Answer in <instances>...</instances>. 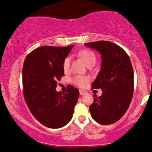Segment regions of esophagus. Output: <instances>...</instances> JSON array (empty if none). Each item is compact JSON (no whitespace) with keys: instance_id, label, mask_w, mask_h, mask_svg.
Returning a JSON list of instances; mask_svg holds the SVG:
<instances>
[{"instance_id":"1","label":"esophagus","mask_w":152,"mask_h":152,"mask_svg":"<svg viewBox=\"0 0 152 152\" xmlns=\"http://www.w3.org/2000/svg\"><path fill=\"white\" fill-rule=\"evenodd\" d=\"M79 93H80V95H85V94L86 93V91H84V90H79Z\"/></svg>"}]
</instances>
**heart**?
<instances>
[{
	"label": "heart",
	"instance_id": "1",
	"mask_svg": "<svg viewBox=\"0 0 152 152\" xmlns=\"http://www.w3.org/2000/svg\"><path fill=\"white\" fill-rule=\"evenodd\" d=\"M78 56L80 58H81L83 62L86 63L87 66H89L90 64H95L96 63V56L95 53L90 50H82L78 53ZM71 59L70 57H66L64 59V62L62 64L63 70L65 73L69 72L70 70V65H71ZM89 80V78L86 76H76L72 78V82L75 85L78 86V87L83 88L86 86Z\"/></svg>",
	"mask_w": 152,
	"mask_h": 152
}]
</instances>
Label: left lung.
I'll list each match as a JSON object with an SVG mask.
<instances>
[{"label":"left lung","mask_w":152,"mask_h":152,"mask_svg":"<svg viewBox=\"0 0 152 152\" xmlns=\"http://www.w3.org/2000/svg\"><path fill=\"white\" fill-rule=\"evenodd\" d=\"M84 45L102 55L101 69L91 88H100L103 93L99 97L93 96L90 114L101 125L114 124L128 110L133 95L134 74L129 56L122 48L110 41Z\"/></svg>","instance_id":"left-lung-1"}]
</instances>
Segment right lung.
I'll return each mask as SVG.
<instances>
[{
	"label": "right lung",
	"instance_id": "1",
	"mask_svg": "<svg viewBox=\"0 0 152 152\" xmlns=\"http://www.w3.org/2000/svg\"><path fill=\"white\" fill-rule=\"evenodd\" d=\"M73 47L41 46L31 52L23 64L24 99L36 120L48 128L66 126L79 97V90L72 85L64 93L56 91L57 80L64 76V59Z\"/></svg>",
	"mask_w": 152,
	"mask_h": 152
}]
</instances>
